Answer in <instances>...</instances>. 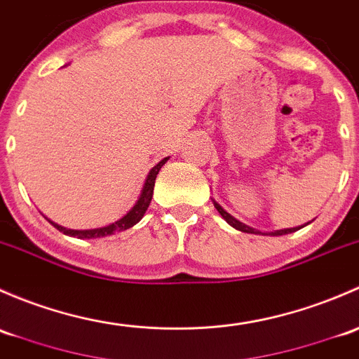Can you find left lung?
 I'll use <instances>...</instances> for the list:
<instances>
[{"mask_svg":"<svg viewBox=\"0 0 359 359\" xmlns=\"http://www.w3.org/2000/svg\"><path fill=\"white\" fill-rule=\"evenodd\" d=\"M214 207H216L217 209V212L221 214V216L224 217V219H226V223H230L231 226L233 228H236V230H240V231H243V233H261V231H257V230H254V228H250V226H247V224H243V223H240L238 219H235L233 216H231V214H228L226 210L223 209V207H221L219 204H217V202H214ZM306 226V224H304ZM302 226H299V228H287V230H276V231H271V233H266V235H273V236H278V235H285V233H294V231H297V230H301Z\"/></svg>","mask_w":359,"mask_h":359,"instance_id":"obj_1","label":"left lung"}]
</instances>
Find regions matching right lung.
Wrapping results in <instances>:
<instances>
[{"label":"right lung","instance_id":"right-lung-1","mask_svg":"<svg viewBox=\"0 0 359 359\" xmlns=\"http://www.w3.org/2000/svg\"><path fill=\"white\" fill-rule=\"evenodd\" d=\"M168 161H169V157L162 158L157 165H154V168L150 169L149 176H147V180H145V184H143L142 194H140V197H138V202L131 207V210H129L126 216L121 217V219L116 221V223L109 224V226H103V228H95V230H69V228L60 226V224L53 223V221H50V219L48 221H50V223L53 224L58 231H62V233H65L69 236H77V238H102V236L112 235V233H116V231H124V230H128V228L135 226V224L142 219L143 214L147 212V209H149L150 201H152V195H154L155 178H157L158 171H161V168Z\"/></svg>","mask_w":359,"mask_h":359}]
</instances>
